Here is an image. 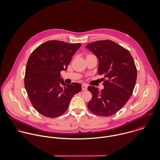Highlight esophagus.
<instances>
[{
    "label": "esophagus",
    "instance_id": "obj_1",
    "mask_svg": "<svg viewBox=\"0 0 160 160\" xmlns=\"http://www.w3.org/2000/svg\"><path fill=\"white\" fill-rule=\"evenodd\" d=\"M88 89V86L86 84H83L82 85V91H86Z\"/></svg>",
    "mask_w": 160,
    "mask_h": 160
}]
</instances>
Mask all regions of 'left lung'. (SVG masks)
<instances>
[{
    "mask_svg": "<svg viewBox=\"0 0 160 160\" xmlns=\"http://www.w3.org/2000/svg\"><path fill=\"white\" fill-rule=\"evenodd\" d=\"M86 47L98 58V74L105 77L103 89L88 87L92 97L88 107L97 116H112L124 106L132 94L137 75L134 59L128 50L110 40L97 41Z\"/></svg>",
    "mask_w": 160,
    "mask_h": 160,
    "instance_id": "1",
    "label": "left lung"
}]
</instances>
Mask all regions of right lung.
I'll return each instance as SVG.
<instances>
[{
	"instance_id": "obj_1",
	"label": "right lung",
	"mask_w": 160,
	"mask_h": 160,
	"mask_svg": "<svg viewBox=\"0 0 160 160\" xmlns=\"http://www.w3.org/2000/svg\"><path fill=\"white\" fill-rule=\"evenodd\" d=\"M81 46L80 43L48 41L38 47L29 56L24 87L32 107L40 114L47 118L61 116L68 109L72 97L81 91V84H67L60 78V72L67 69Z\"/></svg>"
}]
</instances>
